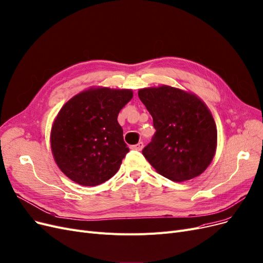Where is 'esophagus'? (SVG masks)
Returning <instances> with one entry per match:
<instances>
[{
	"label": "esophagus",
	"mask_w": 263,
	"mask_h": 263,
	"mask_svg": "<svg viewBox=\"0 0 263 263\" xmlns=\"http://www.w3.org/2000/svg\"><path fill=\"white\" fill-rule=\"evenodd\" d=\"M143 147H144V144H143L142 142H140L139 144L132 145L130 148H131V149H133V151H139V152H141V151L143 149Z\"/></svg>",
	"instance_id": "obj_1"
}]
</instances>
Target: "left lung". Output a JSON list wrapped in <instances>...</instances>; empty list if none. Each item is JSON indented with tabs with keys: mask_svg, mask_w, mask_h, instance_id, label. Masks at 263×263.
<instances>
[{
	"mask_svg": "<svg viewBox=\"0 0 263 263\" xmlns=\"http://www.w3.org/2000/svg\"><path fill=\"white\" fill-rule=\"evenodd\" d=\"M156 133L143 155L157 172L173 181L201 175L217 148L213 115L195 93L162 85L139 90Z\"/></svg>",
	"mask_w": 263,
	"mask_h": 263,
	"instance_id": "1",
	"label": "left lung"
}]
</instances>
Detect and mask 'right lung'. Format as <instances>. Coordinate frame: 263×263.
<instances>
[{"instance_id":"1","label":"right lung","mask_w":263,"mask_h":263,"mask_svg":"<svg viewBox=\"0 0 263 263\" xmlns=\"http://www.w3.org/2000/svg\"><path fill=\"white\" fill-rule=\"evenodd\" d=\"M132 98L130 89L92 87L62 106L52 123L50 147L64 175L91 187L117 173L129 153L117 117Z\"/></svg>"}]
</instances>
